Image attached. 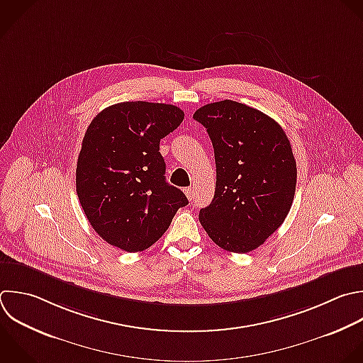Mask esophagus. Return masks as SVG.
Instances as JSON below:
<instances>
[{
    "label": "esophagus",
    "mask_w": 363,
    "mask_h": 363,
    "mask_svg": "<svg viewBox=\"0 0 363 363\" xmlns=\"http://www.w3.org/2000/svg\"><path fill=\"white\" fill-rule=\"evenodd\" d=\"M183 191H184V194L187 196L189 200H193V199H194V189H193V187H186Z\"/></svg>",
    "instance_id": "1"
}]
</instances>
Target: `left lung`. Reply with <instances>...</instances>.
<instances>
[{
  "mask_svg": "<svg viewBox=\"0 0 363 363\" xmlns=\"http://www.w3.org/2000/svg\"><path fill=\"white\" fill-rule=\"evenodd\" d=\"M211 139L216 191L199 220L230 252L258 248L284 223L296 186V163L284 129L265 113L234 101L204 105L193 115Z\"/></svg>",
  "mask_w": 363,
  "mask_h": 363,
  "instance_id": "left-lung-1",
  "label": "left lung"
}]
</instances>
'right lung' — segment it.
Instances as JSON below:
<instances>
[{"instance_id": "obj_1", "label": "right lung", "mask_w": 363, "mask_h": 363, "mask_svg": "<svg viewBox=\"0 0 363 363\" xmlns=\"http://www.w3.org/2000/svg\"><path fill=\"white\" fill-rule=\"evenodd\" d=\"M184 112L166 104L122 102L91 122L77 164V193L92 228L128 252L153 245L169 228L184 193L166 182L160 139Z\"/></svg>"}]
</instances>
